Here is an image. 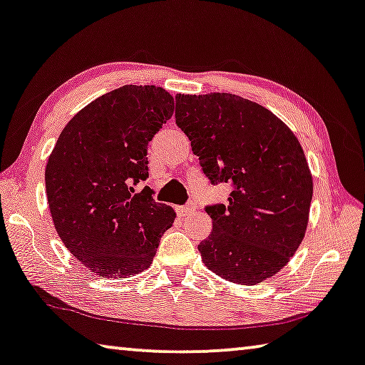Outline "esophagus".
Segmentation results:
<instances>
[{
    "label": "esophagus",
    "mask_w": 365,
    "mask_h": 365,
    "mask_svg": "<svg viewBox=\"0 0 365 365\" xmlns=\"http://www.w3.org/2000/svg\"><path fill=\"white\" fill-rule=\"evenodd\" d=\"M176 212L179 217H187L194 212V205H182V207H176Z\"/></svg>",
    "instance_id": "obj_1"
}]
</instances>
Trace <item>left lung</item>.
<instances>
[{
    "label": "left lung",
    "mask_w": 365,
    "mask_h": 365,
    "mask_svg": "<svg viewBox=\"0 0 365 365\" xmlns=\"http://www.w3.org/2000/svg\"><path fill=\"white\" fill-rule=\"evenodd\" d=\"M176 124L212 184L232 182L228 204L207 207L214 230L199 245L222 279L272 277L305 237L313 179L294 132L271 110L230 93L176 94Z\"/></svg>",
    "instance_id": "left-lung-1"
}]
</instances>
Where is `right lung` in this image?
Returning <instances> with one entry per match:
<instances>
[{
  "label": "right lung",
  "instance_id": "1",
  "mask_svg": "<svg viewBox=\"0 0 365 365\" xmlns=\"http://www.w3.org/2000/svg\"><path fill=\"white\" fill-rule=\"evenodd\" d=\"M175 112L160 86L125 85L83 108L48 156L46 189L55 230L70 253L99 277H132L148 269L173 227V207L155 202L148 142Z\"/></svg>",
  "mask_w": 365,
  "mask_h": 365
}]
</instances>
